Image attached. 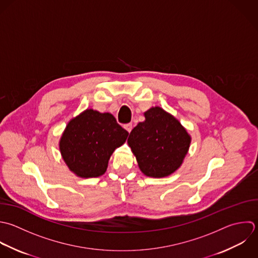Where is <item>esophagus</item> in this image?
<instances>
[{"instance_id": "esophagus-1", "label": "esophagus", "mask_w": 258, "mask_h": 258, "mask_svg": "<svg viewBox=\"0 0 258 258\" xmlns=\"http://www.w3.org/2000/svg\"><path fill=\"white\" fill-rule=\"evenodd\" d=\"M123 127H124L128 133H131L132 130H133V124H132V123H126V124H124Z\"/></svg>"}]
</instances>
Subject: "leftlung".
I'll return each mask as SVG.
<instances>
[{
  "label": "left lung",
  "instance_id": "1",
  "mask_svg": "<svg viewBox=\"0 0 258 258\" xmlns=\"http://www.w3.org/2000/svg\"><path fill=\"white\" fill-rule=\"evenodd\" d=\"M145 117L131 132L127 144L146 176L167 177L181 167L191 137L177 118L159 106L147 110Z\"/></svg>",
  "mask_w": 258,
  "mask_h": 258
}]
</instances>
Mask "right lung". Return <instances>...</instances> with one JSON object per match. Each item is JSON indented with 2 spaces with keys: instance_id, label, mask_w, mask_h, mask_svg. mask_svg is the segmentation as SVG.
Returning a JSON list of instances; mask_svg holds the SVG:
<instances>
[{
  "instance_id": "add662e5",
  "label": "right lung",
  "mask_w": 258,
  "mask_h": 258,
  "mask_svg": "<svg viewBox=\"0 0 258 258\" xmlns=\"http://www.w3.org/2000/svg\"><path fill=\"white\" fill-rule=\"evenodd\" d=\"M127 136L111 113L86 109L67 123L59 149L71 172L81 178H95L105 173L110 156Z\"/></svg>"
}]
</instances>
